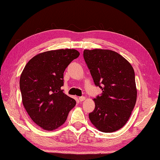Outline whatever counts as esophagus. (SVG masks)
Masks as SVG:
<instances>
[{
  "label": "esophagus",
  "mask_w": 160,
  "mask_h": 160,
  "mask_svg": "<svg viewBox=\"0 0 160 160\" xmlns=\"http://www.w3.org/2000/svg\"><path fill=\"white\" fill-rule=\"evenodd\" d=\"M78 99H79L80 101H83L86 99V98H85V97H80Z\"/></svg>",
  "instance_id": "34e87169"
}]
</instances>
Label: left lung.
I'll use <instances>...</instances> for the list:
<instances>
[{
  "instance_id": "obj_1",
  "label": "left lung",
  "mask_w": 160,
  "mask_h": 160,
  "mask_svg": "<svg viewBox=\"0 0 160 160\" xmlns=\"http://www.w3.org/2000/svg\"><path fill=\"white\" fill-rule=\"evenodd\" d=\"M83 55L95 84L103 91L94 99L95 108L89 119L101 132H115L126 124L136 103L134 69L111 50H84Z\"/></svg>"
}]
</instances>
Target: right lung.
Instances as JSON below:
<instances>
[{"instance_id":"1","label":"right lung","mask_w":160,"mask_h":160,"mask_svg":"<svg viewBox=\"0 0 160 160\" xmlns=\"http://www.w3.org/2000/svg\"><path fill=\"white\" fill-rule=\"evenodd\" d=\"M75 49H59L40 53L26 65L20 76L22 103L28 115L45 130L64 124L76 102L63 93V73L78 57Z\"/></svg>"}]
</instances>
